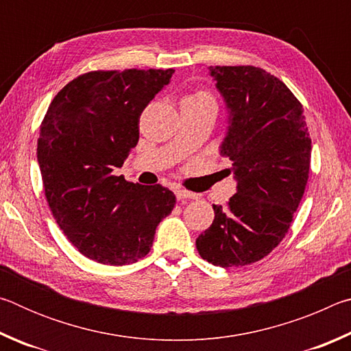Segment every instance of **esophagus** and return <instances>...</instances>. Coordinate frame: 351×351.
I'll return each mask as SVG.
<instances>
[{
	"instance_id": "esophagus-1",
	"label": "esophagus",
	"mask_w": 351,
	"mask_h": 351,
	"mask_svg": "<svg viewBox=\"0 0 351 351\" xmlns=\"http://www.w3.org/2000/svg\"><path fill=\"white\" fill-rule=\"evenodd\" d=\"M175 195L176 198L182 201V199H195L197 198V195H195L193 192H189V190H184V189H176L175 190Z\"/></svg>"
}]
</instances>
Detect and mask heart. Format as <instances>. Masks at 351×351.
<instances>
[{"instance_id": "b5f03b06", "label": "heart", "mask_w": 351, "mask_h": 351, "mask_svg": "<svg viewBox=\"0 0 351 351\" xmlns=\"http://www.w3.org/2000/svg\"><path fill=\"white\" fill-rule=\"evenodd\" d=\"M184 100H189V102H195V104H201V105H209L215 108V99H213V96L209 91H204V90L195 91Z\"/></svg>"}]
</instances>
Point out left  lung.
Instances as JSON below:
<instances>
[{
	"label": "left lung",
	"instance_id": "left-lung-1",
	"mask_svg": "<svg viewBox=\"0 0 351 351\" xmlns=\"http://www.w3.org/2000/svg\"><path fill=\"white\" fill-rule=\"evenodd\" d=\"M209 71L229 112L219 152L232 162L237 193L224 207L213 204L197 249L215 266H245L287 235L310 175L311 138L302 104L276 75L255 66Z\"/></svg>",
	"mask_w": 351,
	"mask_h": 351
}]
</instances>
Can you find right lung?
<instances>
[{"label": "right lung", "instance_id": "obj_1", "mask_svg": "<svg viewBox=\"0 0 351 351\" xmlns=\"http://www.w3.org/2000/svg\"><path fill=\"white\" fill-rule=\"evenodd\" d=\"M175 69L93 71L71 80L40 127L45 195L68 240L97 263L122 266L150 252L173 210L171 190L112 175L139 141V117Z\"/></svg>", "mask_w": 351, "mask_h": 351}]
</instances>
